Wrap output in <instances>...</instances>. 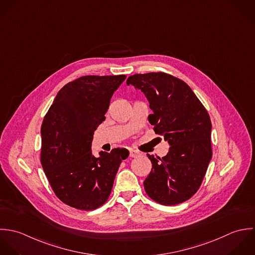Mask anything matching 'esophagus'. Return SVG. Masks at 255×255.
Masks as SVG:
<instances>
[{"instance_id":"1","label":"esophagus","mask_w":255,"mask_h":255,"mask_svg":"<svg viewBox=\"0 0 255 255\" xmlns=\"http://www.w3.org/2000/svg\"><path fill=\"white\" fill-rule=\"evenodd\" d=\"M129 155H130L131 157H136V156L139 155V153L136 152V151H134V150H129Z\"/></svg>"}]
</instances>
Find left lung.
<instances>
[{"instance_id": "left-lung-1", "label": "left lung", "mask_w": 255, "mask_h": 255, "mask_svg": "<svg viewBox=\"0 0 255 255\" xmlns=\"http://www.w3.org/2000/svg\"><path fill=\"white\" fill-rule=\"evenodd\" d=\"M126 83L144 93L153 110L149 122L170 146L161 158L147 154L153 166L145 190L161 205L182 203L199 189L212 158L210 116L190 87L171 75L135 74Z\"/></svg>"}]
</instances>
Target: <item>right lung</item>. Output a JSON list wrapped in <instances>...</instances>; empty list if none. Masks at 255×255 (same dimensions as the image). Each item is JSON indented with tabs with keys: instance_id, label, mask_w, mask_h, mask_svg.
<instances>
[{
	"instance_id": "add662e5",
	"label": "right lung",
	"mask_w": 255,
	"mask_h": 255,
	"mask_svg": "<svg viewBox=\"0 0 255 255\" xmlns=\"http://www.w3.org/2000/svg\"><path fill=\"white\" fill-rule=\"evenodd\" d=\"M126 79L85 76L57 94L41 126V164L56 196L79 210H95L106 202L126 150L92 152L94 132L105 120L114 92Z\"/></svg>"
}]
</instances>
